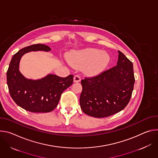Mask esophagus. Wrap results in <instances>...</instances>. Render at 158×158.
Returning <instances> with one entry per match:
<instances>
[{
    "label": "esophagus",
    "mask_w": 158,
    "mask_h": 158,
    "mask_svg": "<svg viewBox=\"0 0 158 158\" xmlns=\"http://www.w3.org/2000/svg\"><path fill=\"white\" fill-rule=\"evenodd\" d=\"M81 81V78L79 75H75L73 78V82L74 83H78Z\"/></svg>",
    "instance_id": "1"
}]
</instances>
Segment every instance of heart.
<instances>
[{
  "label": "heart",
  "mask_w": 158,
  "mask_h": 158,
  "mask_svg": "<svg viewBox=\"0 0 158 158\" xmlns=\"http://www.w3.org/2000/svg\"><path fill=\"white\" fill-rule=\"evenodd\" d=\"M110 61L106 52L95 48H89L74 52L69 58V62L76 68L85 66V72L89 76H96L106 69Z\"/></svg>",
  "instance_id": "b5f03b06"
}]
</instances>
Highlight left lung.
<instances>
[{
	"mask_svg": "<svg viewBox=\"0 0 158 158\" xmlns=\"http://www.w3.org/2000/svg\"><path fill=\"white\" fill-rule=\"evenodd\" d=\"M117 66L81 81L80 107L90 116L103 118L123 110L130 101L135 78L132 63L120 51Z\"/></svg>",
	"mask_w": 158,
	"mask_h": 158,
	"instance_id": "left-lung-1",
	"label": "left lung"
}]
</instances>
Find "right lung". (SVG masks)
<instances>
[{
	"label": "right lung",
	"mask_w": 158,
	"mask_h": 158,
	"mask_svg": "<svg viewBox=\"0 0 158 158\" xmlns=\"http://www.w3.org/2000/svg\"><path fill=\"white\" fill-rule=\"evenodd\" d=\"M38 51L48 52L51 48L38 44L25 47L16 52L7 72V83L10 95L17 106L31 112H49L58 106L63 92L72 85L73 76L61 78L48 74L38 80L26 78L19 71L21 59L28 52Z\"/></svg>",
	"instance_id": "right-lung-1"
}]
</instances>
